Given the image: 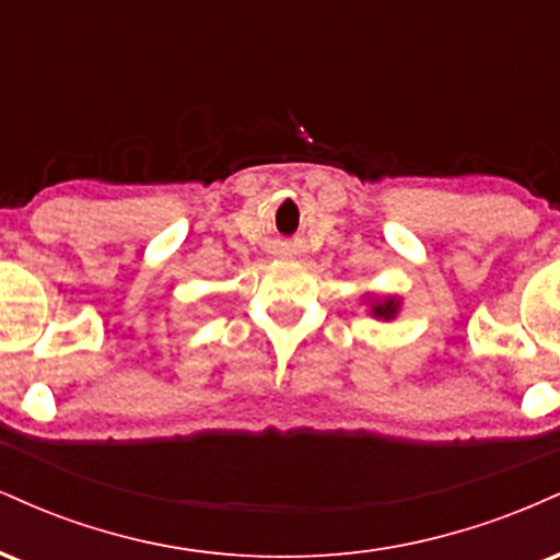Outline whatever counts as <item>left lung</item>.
Here are the masks:
<instances>
[{
    "instance_id": "8db88e82",
    "label": "left lung",
    "mask_w": 560,
    "mask_h": 560,
    "mask_svg": "<svg viewBox=\"0 0 560 560\" xmlns=\"http://www.w3.org/2000/svg\"><path fill=\"white\" fill-rule=\"evenodd\" d=\"M397 311H400V300H397V298H384V300H376L374 305H371V313H374L376 318H384V320L395 318V316H397Z\"/></svg>"
}]
</instances>
